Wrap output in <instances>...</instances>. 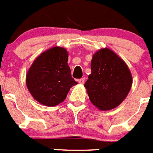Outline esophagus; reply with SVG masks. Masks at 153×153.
Returning <instances> with one entry per match:
<instances>
[{
	"instance_id": "1",
	"label": "esophagus",
	"mask_w": 153,
	"mask_h": 153,
	"mask_svg": "<svg viewBox=\"0 0 153 153\" xmlns=\"http://www.w3.org/2000/svg\"><path fill=\"white\" fill-rule=\"evenodd\" d=\"M85 82V77H83V78H81V79H79V83H80V84H83Z\"/></svg>"
}]
</instances>
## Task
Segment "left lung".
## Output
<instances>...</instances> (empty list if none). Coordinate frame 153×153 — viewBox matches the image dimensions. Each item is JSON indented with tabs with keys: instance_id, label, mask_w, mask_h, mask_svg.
Wrapping results in <instances>:
<instances>
[{
	"instance_id": "1",
	"label": "left lung",
	"mask_w": 153,
	"mask_h": 153,
	"mask_svg": "<svg viewBox=\"0 0 153 153\" xmlns=\"http://www.w3.org/2000/svg\"><path fill=\"white\" fill-rule=\"evenodd\" d=\"M132 83V76L125 62L105 48L93 55L91 74L84 86L94 106L101 110H109L125 100Z\"/></svg>"
}]
</instances>
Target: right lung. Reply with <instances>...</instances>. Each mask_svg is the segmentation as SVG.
<instances>
[{
	"label": "right lung",
	"mask_w": 153,
	"mask_h": 153,
	"mask_svg": "<svg viewBox=\"0 0 153 153\" xmlns=\"http://www.w3.org/2000/svg\"><path fill=\"white\" fill-rule=\"evenodd\" d=\"M68 53L55 47L36 58L27 74V86L36 101L48 106L60 103L76 84L67 65Z\"/></svg>",
	"instance_id": "obj_1"
}]
</instances>
